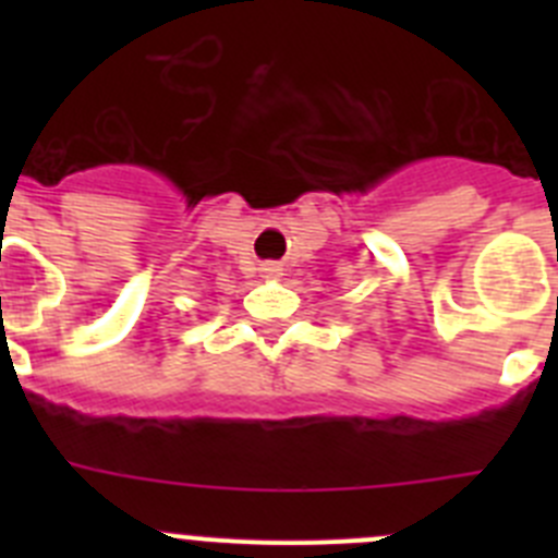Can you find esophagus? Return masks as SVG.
I'll use <instances>...</instances> for the list:
<instances>
[{"instance_id":"obj_1","label":"esophagus","mask_w":558,"mask_h":558,"mask_svg":"<svg viewBox=\"0 0 558 558\" xmlns=\"http://www.w3.org/2000/svg\"><path fill=\"white\" fill-rule=\"evenodd\" d=\"M263 276H268V279H276V276H282V265L265 263L263 265Z\"/></svg>"}]
</instances>
